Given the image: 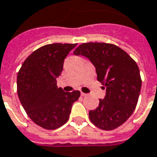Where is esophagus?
<instances>
[{"instance_id":"obj_1","label":"esophagus","mask_w":157,"mask_h":157,"mask_svg":"<svg viewBox=\"0 0 157 157\" xmlns=\"http://www.w3.org/2000/svg\"><path fill=\"white\" fill-rule=\"evenodd\" d=\"M81 94H82V96H87V94H85V93H81Z\"/></svg>"}]
</instances>
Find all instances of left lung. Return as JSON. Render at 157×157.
<instances>
[{
  "mask_svg": "<svg viewBox=\"0 0 157 157\" xmlns=\"http://www.w3.org/2000/svg\"><path fill=\"white\" fill-rule=\"evenodd\" d=\"M92 62L97 79L105 87V96L89 111L95 126L112 131L123 124L136 108L142 80L137 63L119 46L107 43H84L74 51Z\"/></svg>",
  "mask_w": 157,
  "mask_h": 157,
  "instance_id": "obj_1",
  "label": "left lung"
}]
</instances>
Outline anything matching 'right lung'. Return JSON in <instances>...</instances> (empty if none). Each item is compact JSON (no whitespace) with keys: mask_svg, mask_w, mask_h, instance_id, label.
I'll return each mask as SVG.
<instances>
[{"mask_svg":"<svg viewBox=\"0 0 157 157\" xmlns=\"http://www.w3.org/2000/svg\"><path fill=\"white\" fill-rule=\"evenodd\" d=\"M76 44H51L34 51L24 61L17 75V93L26 114L38 126L55 130L70 118L80 97L78 90L64 92L56 86L63 62Z\"/></svg>","mask_w":157,"mask_h":157,"instance_id":"add662e5","label":"right lung"}]
</instances>
